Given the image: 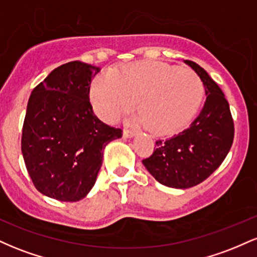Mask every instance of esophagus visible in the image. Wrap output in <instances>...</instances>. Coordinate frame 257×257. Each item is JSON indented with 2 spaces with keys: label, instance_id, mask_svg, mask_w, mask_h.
<instances>
[{
  "label": "esophagus",
  "instance_id": "1",
  "mask_svg": "<svg viewBox=\"0 0 257 257\" xmlns=\"http://www.w3.org/2000/svg\"><path fill=\"white\" fill-rule=\"evenodd\" d=\"M123 135H124L125 138H134L135 135H137V133H135L134 131H129V129H124Z\"/></svg>",
  "mask_w": 257,
  "mask_h": 257
}]
</instances>
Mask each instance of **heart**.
I'll use <instances>...</instances> for the list:
<instances>
[{
    "instance_id": "heart-1",
    "label": "heart",
    "mask_w": 257,
    "mask_h": 257,
    "mask_svg": "<svg viewBox=\"0 0 257 257\" xmlns=\"http://www.w3.org/2000/svg\"><path fill=\"white\" fill-rule=\"evenodd\" d=\"M204 84L196 72L163 63L141 61L100 75L93 81L90 101L102 119L112 122L138 107V123L156 134L187 124L198 111Z\"/></svg>"
}]
</instances>
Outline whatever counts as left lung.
Instances as JSON below:
<instances>
[{"label": "left lung", "mask_w": 257, "mask_h": 257, "mask_svg": "<svg viewBox=\"0 0 257 257\" xmlns=\"http://www.w3.org/2000/svg\"><path fill=\"white\" fill-rule=\"evenodd\" d=\"M185 63L204 84V106L188 128L156 141V150L143 161L158 182L174 188H190L208 179L226 158L234 138V123L225 94L198 64Z\"/></svg>", "instance_id": "8db88e82"}]
</instances>
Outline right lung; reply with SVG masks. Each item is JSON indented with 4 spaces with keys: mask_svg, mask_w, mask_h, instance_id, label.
<instances>
[{
    "mask_svg": "<svg viewBox=\"0 0 257 257\" xmlns=\"http://www.w3.org/2000/svg\"><path fill=\"white\" fill-rule=\"evenodd\" d=\"M99 67L70 63L36 85L23 124L22 152L41 193L61 202L84 198L95 184L102 149L122 138V129L105 124L89 101L91 78Z\"/></svg>",
    "mask_w": 257,
    "mask_h": 257,
    "instance_id": "add662e5",
    "label": "right lung"
}]
</instances>
